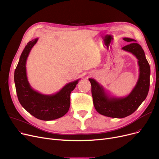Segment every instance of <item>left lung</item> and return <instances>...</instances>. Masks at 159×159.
Masks as SVG:
<instances>
[{"label":"left lung","instance_id":"left-lung-1","mask_svg":"<svg viewBox=\"0 0 159 159\" xmlns=\"http://www.w3.org/2000/svg\"><path fill=\"white\" fill-rule=\"evenodd\" d=\"M129 43L122 48L138 60L139 76L135 86L125 97L110 96L94 79L89 78L94 107L98 113L112 118H123L133 114L146 98L150 88V67L142 47L132 39L123 38Z\"/></svg>","mask_w":159,"mask_h":159}]
</instances>
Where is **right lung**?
<instances>
[{"label": "right lung", "instance_id": "obj_1", "mask_svg": "<svg viewBox=\"0 0 159 159\" xmlns=\"http://www.w3.org/2000/svg\"><path fill=\"white\" fill-rule=\"evenodd\" d=\"M38 40H32L25 47L15 70L14 80L18 101L24 109L37 119L51 120L67 113L70 103V92L80 79L67 83L54 94L45 95L34 90L27 80L25 65L28 56Z\"/></svg>", "mask_w": 159, "mask_h": 159}]
</instances>
